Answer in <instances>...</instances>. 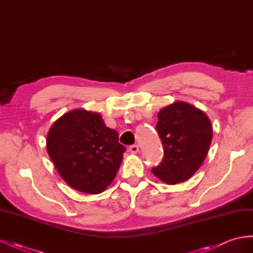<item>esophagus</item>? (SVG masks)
<instances>
[{
    "mask_svg": "<svg viewBox=\"0 0 253 253\" xmlns=\"http://www.w3.org/2000/svg\"><path fill=\"white\" fill-rule=\"evenodd\" d=\"M128 151L131 152L132 154H136V153H138V151H139L138 144H133V145H131V147H129V149H128Z\"/></svg>",
    "mask_w": 253,
    "mask_h": 253,
    "instance_id": "34e87169",
    "label": "esophagus"
}]
</instances>
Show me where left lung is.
I'll return each mask as SVG.
<instances>
[{
    "label": "left lung",
    "instance_id": "left-lung-1",
    "mask_svg": "<svg viewBox=\"0 0 253 253\" xmlns=\"http://www.w3.org/2000/svg\"><path fill=\"white\" fill-rule=\"evenodd\" d=\"M157 116L164 159L152 172L168 185L186 181L200 169L208 154L211 122L203 111L182 101L166 106Z\"/></svg>",
    "mask_w": 253,
    "mask_h": 253
}]
</instances>
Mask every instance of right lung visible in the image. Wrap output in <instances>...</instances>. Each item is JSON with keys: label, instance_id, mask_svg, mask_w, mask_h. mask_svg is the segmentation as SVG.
Returning a JSON list of instances; mask_svg holds the SVG:
<instances>
[{"label": "right lung", "instance_id": "1", "mask_svg": "<svg viewBox=\"0 0 253 253\" xmlns=\"http://www.w3.org/2000/svg\"><path fill=\"white\" fill-rule=\"evenodd\" d=\"M46 148L67 185L88 194L103 192L114 180L126 152L101 115L84 110L68 112L51 126Z\"/></svg>", "mask_w": 253, "mask_h": 253}]
</instances>
